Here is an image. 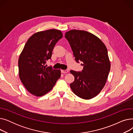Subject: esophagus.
Returning <instances> with one entry per match:
<instances>
[{
  "label": "esophagus",
  "instance_id": "1",
  "mask_svg": "<svg viewBox=\"0 0 133 133\" xmlns=\"http://www.w3.org/2000/svg\"><path fill=\"white\" fill-rule=\"evenodd\" d=\"M61 71V73H68L69 72L68 70H67V69H66V70H64V69H62Z\"/></svg>",
  "mask_w": 133,
  "mask_h": 133
}]
</instances>
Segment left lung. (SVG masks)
I'll return each mask as SVG.
<instances>
[{
    "label": "left lung",
    "mask_w": 133,
    "mask_h": 133,
    "mask_svg": "<svg viewBox=\"0 0 133 133\" xmlns=\"http://www.w3.org/2000/svg\"><path fill=\"white\" fill-rule=\"evenodd\" d=\"M75 61L83 62L81 72L71 70L74 81L70 84L73 92L80 98L88 100L98 95L107 82L110 69L107 49L93 34L72 30L66 32Z\"/></svg>",
    "instance_id": "1"
}]
</instances>
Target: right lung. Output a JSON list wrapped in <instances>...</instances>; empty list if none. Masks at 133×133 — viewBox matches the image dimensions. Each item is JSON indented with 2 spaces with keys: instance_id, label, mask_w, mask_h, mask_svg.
Returning <instances> with one entry per match:
<instances>
[{
  "instance_id": "1",
  "label": "right lung",
  "mask_w": 133,
  "mask_h": 133,
  "mask_svg": "<svg viewBox=\"0 0 133 133\" xmlns=\"http://www.w3.org/2000/svg\"><path fill=\"white\" fill-rule=\"evenodd\" d=\"M62 38L58 30L51 29L33 34L28 39L18 60L19 76L26 89L32 94L41 96L50 91L60 78V69L47 67L53 48Z\"/></svg>"
}]
</instances>
